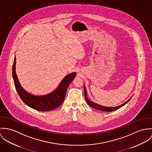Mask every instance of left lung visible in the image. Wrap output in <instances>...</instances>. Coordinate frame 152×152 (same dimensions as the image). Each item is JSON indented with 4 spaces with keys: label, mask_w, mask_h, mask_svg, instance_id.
<instances>
[{
    "label": "left lung",
    "mask_w": 152,
    "mask_h": 152,
    "mask_svg": "<svg viewBox=\"0 0 152 152\" xmlns=\"http://www.w3.org/2000/svg\"><path fill=\"white\" fill-rule=\"evenodd\" d=\"M84 97H85V100L87 102V103L92 108H94V109H96V110H100L102 111H106V112H111V111H115L117 110H118L119 108H120L121 107H123L124 105H125L128 101H129L131 98L132 97V96L128 100V101L125 102L124 103L118 105V106H116V107H105V106H103V105H101L100 104H98L97 103H95L93 101H91L90 100H89L88 99V97H87V90H86V86L85 85H84Z\"/></svg>",
    "instance_id": "left-lung-1"
}]
</instances>
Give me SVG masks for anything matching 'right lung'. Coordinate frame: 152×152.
<instances>
[{
  "label": "right lung",
  "mask_w": 152,
  "mask_h": 152,
  "mask_svg": "<svg viewBox=\"0 0 152 152\" xmlns=\"http://www.w3.org/2000/svg\"><path fill=\"white\" fill-rule=\"evenodd\" d=\"M16 58L15 56L12 75L16 89L20 97L27 105L39 111H47L59 107L64 101L68 86L76 76V72L66 76L60 82L57 88L50 93L36 96L32 94L23 88L18 79L16 71Z\"/></svg>",
  "instance_id": "right-lung-1"
}]
</instances>
